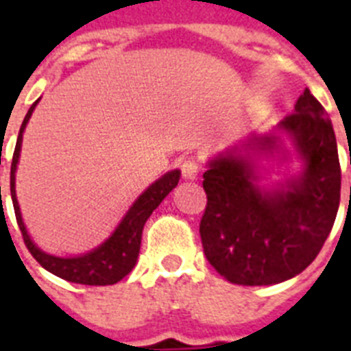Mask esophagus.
Listing matches in <instances>:
<instances>
[{
  "label": "esophagus",
  "instance_id": "obj_1",
  "mask_svg": "<svg viewBox=\"0 0 351 351\" xmlns=\"http://www.w3.org/2000/svg\"><path fill=\"white\" fill-rule=\"evenodd\" d=\"M182 175L186 176V178H189V180H193V178H197L198 173H200V167H202V164H200V160L198 158H186L184 162H182Z\"/></svg>",
  "mask_w": 351,
  "mask_h": 351
}]
</instances>
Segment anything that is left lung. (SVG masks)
<instances>
[{
    "label": "left lung",
    "instance_id": "1",
    "mask_svg": "<svg viewBox=\"0 0 351 351\" xmlns=\"http://www.w3.org/2000/svg\"><path fill=\"white\" fill-rule=\"evenodd\" d=\"M278 127L293 138L304 160V173L284 189H258L251 165L237 156H220L204 173L208 195L200 220L204 253L231 284L269 286L304 271L337 217L341 164L324 107L306 89L293 114ZM256 147L269 151L275 138L256 140Z\"/></svg>",
    "mask_w": 351,
    "mask_h": 351
}]
</instances>
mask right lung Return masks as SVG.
I'll list each match as a JSON object with an SVG mask.
<instances>
[{"mask_svg":"<svg viewBox=\"0 0 351 351\" xmlns=\"http://www.w3.org/2000/svg\"><path fill=\"white\" fill-rule=\"evenodd\" d=\"M36 104L38 101H34L30 106L29 112H27V117L21 123L18 142H16V149H14L12 165H10V195H12L14 213H16L19 231L23 234L25 245L30 251V255L34 256L47 271H51L52 275H56L63 280L85 284V286H109V284L120 282L121 278L131 273V269L136 264L143 226H145V222H147L154 209L158 208L160 202L175 189L178 180H180V171H171V173L162 176L160 180L154 182L153 186H149L147 191L140 195L136 202L132 204V208L127 211L117 231L100 247H96L95 251H90L87 255L74 256V258L47 255V253H43L32 244V240L27 234L23 220H21V213H19L18 200H16V189H14V180H16L14 173H16L19 149H21V136H23V129L32 111H34Z\"/></svg>","mask_w":351,"mask_h":351,"instance_id":"add662e5","label":"right lung"}]
</instances>
